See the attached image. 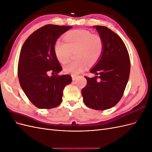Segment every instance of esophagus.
<instances>
[{
  "label": "esophagus",
  "mask_w": 152,
  "mask_h": 152,
  "mask_svg": "<svg viewBox=\"0 0 152 152\" xmlns=\"http://www.w3.org/2000/svg\"><path fill=\"white\" fill-rule=\"evenodd\" d=\"M72 80H76L77 79L78 77L75 75H72Z\"/></svg>",
  "instance_id": "esophagus-1"
}]
</instances>
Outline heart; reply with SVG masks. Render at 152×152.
Listing matches in <instances>:
<instances>
[{"mask_svg":"<svg viewBox=\"0 0 152 152\" xmlns=\"http://www.w3.org/2000/svg\"><path fill=\"white\" fill-rule=\"evenodd\" d=\"M62 40L58 39L54 44V53L59 61L66 63L71 50L77 49L75 61L68 62L64 67L67 73L77 75L83 71L87 66V61L94 63L102 55L103 44L98 35L93 34L86 30H74L68 31Z\"/></svg>","mask_w":152,"mask_h":152,"instance_id":"b5f03b06","label":"heart"}]
</instances>
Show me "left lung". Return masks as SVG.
<instances>
[{"mask_svg": "<svg viewBox=\"0 0 152 152\" xmlns=\"http://www.w3.org/2000/svg\"><path fill=\"white\" fill-rule=\"evenodd\" d=\"M93 27L102 39L103 51L90 70L96 76L85 77L87 85L82 89V95L87 107L105 110L114 107L122 98L129 77L131 63L120 37L106 26Z\"/></svg>", "mask_w": 152, "mask_h": 152, "instance_id": "left-lung-1", "label": "left lung"}]
</instances>
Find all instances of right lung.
<instances>
[{
	"mask_svg": "<svg viewBox=\"0 0 152 152\" xmlns=\"http://www.w3.org/2000/svg\"><path fill=\"white\" fill-rule=\"evenodd\" d=\"M72 27L46 25L33 32L23 45L18 79L27 98L39 108L58 107L62 102L64 88L72 82L70 75H58L62 67L54 48L59 37ZM49 71L53 74L51 77L47 75Z\"/></svg>",
	"mask_w": 152,
	"mask_h": 152,
	"instance_id": "obj_1",
	"label": "right lung"
}]
</instances>
